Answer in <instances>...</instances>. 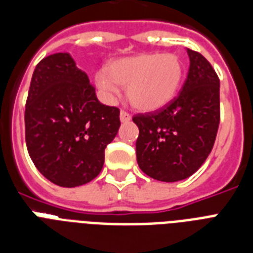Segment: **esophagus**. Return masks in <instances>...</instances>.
<instances>
[{"mask_svg": "<svg viewBox=\"0 0 253 253\" xmlns=\"http://www.w3.org/2000/svg\"><path fill=\"white\" fill-rule=\"evenodd\" d=\"M120 118H121V122H130L131 121V114H128L127 112H125V110H122L120 114Z\"/></svg>", "mask_w": 253, "mask_h": 253, "instance_id": "obj_1", "label": "esophagus"}]
</instances>
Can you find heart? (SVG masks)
Returning <instances> with one entry per match:
<instances>
[{"label":"heart","instance_id":"heart-1","mask_svg":"<svg viewBox=\"0 0 253 253\" xmlns=\"http://www.w3.org/2000/svg\"><path fill=\"white\" fill-rule=\"evenodd\" d=\"M183 62L174 53H139L117 58L96 75V85L106 98L126 87L127 100L141 112H155L168 105L179 89Z\"/></svg>","mask_w":253,"mask_h":253}]
</instances>
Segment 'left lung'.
Listing matches in <instances>:
<instances>
[{
	"label": "left lung",
	"instance_id": "1",
	"mask_svg": "<svg viewBox=\"0 0 253 253\" xmlns=\"http://www.w3.org/2000/svg\"><path fill=\"white\" fill-rule=\"evenodd\" d=\"M190 69L175 98L156 112L136 114V159L148 176L161 182L186 179L214 145L219 125V79L200 53L187 49Z\"/></svg>",
	"mask_w": 253,
	"mask_h": 253
}]
</instances>
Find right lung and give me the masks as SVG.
<instances>
[{
	"label": "right lung",
	"instance_id": "obj_1",
	"mask_svg": "<svg viewBox=\"0 0 253 253\" xmlns=\"http://www.w3.org/2000/svg\"><path fill=\"white\" fill-rule=\"evenodd\" d=\"M24 125L27 149L39 171L57 186L78 187L101 171L106 145L121 126L120 109L98 101L69 53H55L35 69Z\"/></svg>",
	"mask_w": 253,
	"mask_h": 253
}]
</instances>
